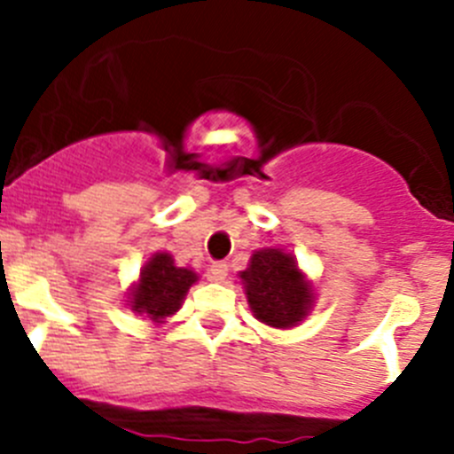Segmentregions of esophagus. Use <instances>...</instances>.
<instances>
[{
    "label": "esophagus",
    "instance_id": "1",
    "mask_svg": "<svg viewBox=\"0 0 454 454\" xmlns=\"http://www.w3.org/2000/svg\"><path fill=\"white\" fill-rule=\"evenodd\" d=\"M227 270H230V268H227V263H223V262H215L214 266L208 268V279H211V282H224V277H227Z\"/></svg>",
    "mask_w": 454,
    "mask_h": 454
}]
</instances>
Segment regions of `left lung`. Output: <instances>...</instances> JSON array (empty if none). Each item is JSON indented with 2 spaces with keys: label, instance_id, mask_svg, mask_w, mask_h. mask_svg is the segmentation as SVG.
Wrapping results in <instances>:
<instances>
[{
  "label": "left lung",
  "instance_id": "obj_1",
  "mask_svg": "<svg viewBox=\"0 0 454 454\" xmlns=\"http://www.w3.org/2000/svg\"><path fill=\"white\" fill-rule=\"evenodd\" d=\"M239 279L252 316L268 327H298L314 309V284L300 270L295 256L282 247L256 250Z\"/></svg>",
  "mask_w": 454,
  "mask_h": 454
}]
</instances>
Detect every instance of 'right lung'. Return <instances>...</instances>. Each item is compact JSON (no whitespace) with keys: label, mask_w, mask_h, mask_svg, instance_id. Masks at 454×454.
<instances>
[{"label":"right lung","mask_w":454,"mask_h":454,"mask_svg":"<svg viewBox=\"0 0 454 454\" xmlns=\"http://www.w3.org/2000/svg\"><path fill=\"white\" fill-rule=\"evenodd\" d=\"M198 279V272L177 266L170 252H154L140 268L124 302L147 323L163 325L182 309L188 288Z\"/></svg>","instance_id":"1"}]
</instances>
